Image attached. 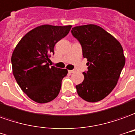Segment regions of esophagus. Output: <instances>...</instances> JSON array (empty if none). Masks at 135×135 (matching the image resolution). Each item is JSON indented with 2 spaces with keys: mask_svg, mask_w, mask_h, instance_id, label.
Returning a JSON list of instances; mask_svg holds the SVG:
<instances>
[{
  "mask_svg": "<svg viewBox=\"0 0 135 135\" xmlns=\"http://www.w3.org/2000/svg\"><path fill=\"white\" fill-rule=\"evenodd\" d=\"M68 72H69V73H73L75 72V70H68Z\"/></svg>",
  "mask_w": 135,
  "mask_h": 135,
  "instance_id": "34e87169",
  "label": "esophagus"
}]
</instances>
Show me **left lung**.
Returning <instances> with one entry per match:
<instances>
[{"label":"left lung","mask_w":135,"mask_h":135,"mask_svg":"<svg viewBox=\"0 0 135 135\" xmlns=\"http://www.w3.org/2000/svg\"><path fill=\"white\" fill-rule=\"evenodd\" d=\"M71 33L88 61L84 79L75 86L78 94L87 102L100 101L117 84L125 65L123 48L113 35L95 25L74 27Z\"/></svg>","instance_id":"obj_1"}]
</instances>
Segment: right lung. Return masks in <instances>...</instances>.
Segmentation results:
<instances>
[{"label":"right lung","instance_id":"right-lung-1","mask_svg":"<svg viewBox=\"0 0 135 135\" xmlns=\"http://www.w3.org/2000/svg\"><path fill=\"white\" fill-rule=\"evenodd\" d=\"M71 25H44L27 33L18 43L11 56L14 78L22 90L38 103H46L60 93L62 80L68 74L49 64L55 44L65 37Z\"/></svg>","mask_w":135,"mask_h":135}]
</instances>
